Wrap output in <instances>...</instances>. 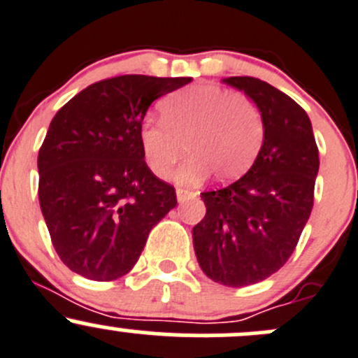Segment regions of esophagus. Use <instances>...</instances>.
Here are the masks:
<instances>
[{
  "label": "esophagus",
  "mask_w": 358,
  "mask_h": 358,
  "mask_svg": "<svg viewBox=\"0 0 358 358\" xmlns=\"http://www.w3.org/2000/svg\"><path fill=\"white\" fill-rule=\"evenodd\" d=\"M194 194H196V193H193V191L184 189V187H179V189H178V200L179 201H186L187 198H193Z\"/></svg>",
  "instance_id": "34e87169"
}]
</instances>
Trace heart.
<instances>
[{
    "label": "heart",
    "instance_id": "heart-1",
    "mask_svg": "<svg viewBox=\"0 0 358 358\" xmlns=\"http://www.w3.org/2000/svg\"><path fill=\"white\" fill-rule=\"evenodd\" d=\"M162 120L146 117L138 139L150 171L167 178L182 157L179 182H198L208 172L217 180L245 174L264 143V117L255 99L241 91L196 86L178 91L160 103Z\"/></svg>",
    "mask_w": 358,
    "mask_h": 358
}]
</instances>
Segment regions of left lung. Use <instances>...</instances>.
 Returning <instances> with one entry per match:
<instances>
[{
  "label": "left lung",
  "instance_id": "1",
  "mask_svg": "<svg viewBox=\"0 0 358 358\" xmlns=\"http://www.w3.org/2000/svg\"><path fill=\"white\" fill-rule=\"evenodd\" d=\"M255 99L265 134L243 178L201 193L206 213L193 227L201 271L231 288L255 285L293 255L314 206L319 148L307 112L255 77L226 79Z\"/></svg>",
  "mask_w": 358,
  "mask_h": 358
}]
</instances>
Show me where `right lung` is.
I'll use <instances>...</instances> for the list:
<instances>
[{"mask_svg":"<svg viewBox=\"0 0 358 358\" xmlns=\"http://www.w3.org/2000/svg\"><path fill=\"white\" fill-rule=\"evenodd\" d=\"M191 80L110 77L53 117L38 155V194L51 243L72 272L93 281L122 278L178 205L174 186L146 165L138 131L155 99Z\"/></svg>","mask_w":358,"mask_h":358,"instance_id":"obj_1","label":"right lung"}]
</instances>
